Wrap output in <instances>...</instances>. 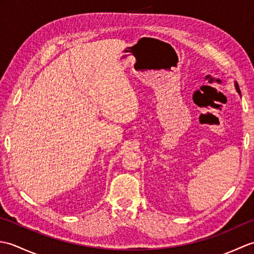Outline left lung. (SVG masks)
<instances>
[{
    "label": "left lung",
    "mask_w": 254,
    "mask_h": 254,
    "mask_svg": "<svg viewBox=\"0 0 254 254\" xmlns=\"http://www.w3.org/2000/svg\"><path fill=\"white\" fill-rule=\"evenodd\" d=\"M236 88H237V91H238V93L240 94V89H239V86H238V84L236 85Z\"/></svg>",
    "instance_id": "obj_1"
}]
</instances>
